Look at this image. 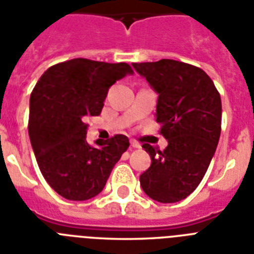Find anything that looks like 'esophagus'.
I'll list each match as a JSON object with an SVG mask.
<instances>
[{"label":"esophagus","instance_id":"obj_1","mask_svg":"<svg viewBox=\"0 0 254 254\" xmlns=\"http://www.w3.org/2000/svg\"><path fill=\"white\" fill-rule=\"evenodd\" d=\"M130 146L134 147V149H139V147H141V145H139L137 141H130Z\"/></svg>","mask_w":254,"mask_h":254}]
</instances>
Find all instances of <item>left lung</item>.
Instances as JSON below:
<instances>
[{"label":"left lung","instance_id":"1","mask_svg":"<svg viewBox=\"0 0 254 254\" xmlns=\"http://www.w3.org/2000/svg\"><path fill=\"white\" fill-rule=\"evenodd\" d=\"M158 93L157 123L167 147H142L151 158L139 183L147 196L175 203L196 189L212 159L221 131V99L199 67L173 59L133 63Z\"/></svg>","mask_w":254,"mask_h":254}]
</instances>
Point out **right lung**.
<instances>
[{
    "mask_svg": "<svg viewBox=\"0 0 254 254\" xmlns=\"http://www.w3.org/2000/svg\"><path fill=\"white\" fill-rule=\"evenodd\" d=\"M131 72L127 63L76 58L50 67L34 87L29 137L42 175L61 196H96L127 150L129 138L124 134L91 146L84 119L99 116L111 85Z\"/></svg>",
    "mask_w": 254,
    "mask_h": 254,
    "instance_id": "obj_1",
    "label": "right lung"
}]
</instances>
